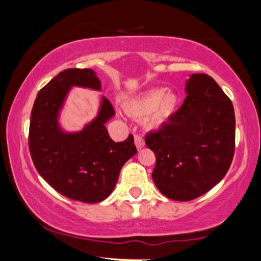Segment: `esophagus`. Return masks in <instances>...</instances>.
Segmentation results:
<instances>
[{
  "mask_svg": "<svg viewBox=\"0 0 261 261\" xmlns=\"http://www.w3.org/2000/svg\"><path fill=\"white\" fill-rule=\"evenodd\" d=\"M135 145H136L137 149H141L145 147V140L140 136V135H135Z\"/></svg>",
  "mask_w": 261,
  "mask_h": 261,
  "instance_id": "34e87169",
  "label": "esophagus"
}]
</instances>
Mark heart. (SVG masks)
Listing matches in <instances>:
<instances>
[{"label":"heart","instance_id":"b5f03b06","mask_svg":"<svg viewBox=\"0 0 261 261\" xmlns=\"http://www.w3.org/2000/svg\"><path fill=\"white\" fill-rule=\"evenodd\" d=\"M175 92L153 88L142 92L127 103L126 109L134 118L142 120L148 128H158L169 120L178 106Z\"/></svg>","mask_w":261,"mask_h":261}]
</instances>
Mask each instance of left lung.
Listing matches in <instances>:
<instances>
[{"instance_id": "obj_1", "label": "left lung", "mask_w": 261, "mask_h": 261, "mask_svg": "<svg viewBox=\"0 0 261 261\" xmlns=\"http://www.w3.org/2000/svg\"><path fill=\"white\" fill-rule=\"evenodd\" d=\"M184 103L169 121L146 135L155 154V187L168 199L190 201L218 184L234 154L236 118L232 101L212 77L191 74Z\"/></svg>"}]
</instances>
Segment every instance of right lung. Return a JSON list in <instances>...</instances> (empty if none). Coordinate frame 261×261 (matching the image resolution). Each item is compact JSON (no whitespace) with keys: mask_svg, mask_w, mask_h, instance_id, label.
<instances>
[{"mask_svg":"<svg viewBox=\"0 0 261 261\" xmlns=\"http://www.w3.org/2000/svg\"><path fill=\"white\" fill-rule=\"evenodd\" d=\"M72 87L100 91L101 83L91 68H68L54 77L33 106L29 149L38 173L58 193L73 201L100 202L112 194L122 166L137 149L131 134L122 142L110 139L106 122L115 112L106 97L82 130H62L60 112Z\"/></svg>","mask_w":261,"mask_h":261,"instance_id":"obj_1","label":"right lung"}]
</instances>
